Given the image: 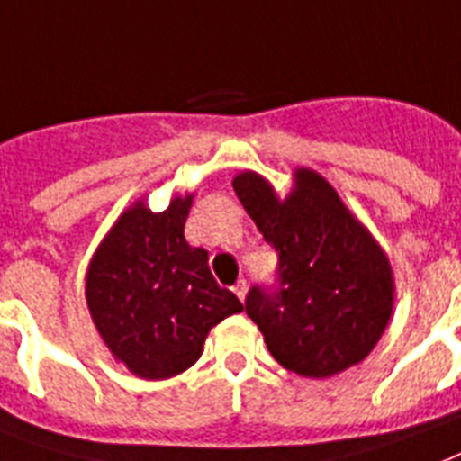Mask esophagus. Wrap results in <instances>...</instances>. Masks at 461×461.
Wrapping results in <instances>:
<instances>
[{
    "instance_id": "esophagus-1",
    "label": "esophagus",
    "mask_w": 461,
    "mask_h": 461,
    "mask_svg": "<svg viewBox=\"0 0 461 461\" xmlns=\"http://www.w3.org/2000/svg\"><path fill=\"white\" fill-rule=\"evenodd\" d=\"M246 289H249V286H246V282H243V279H239V282L231 286V291L239 295V301H243V298H246Z\"/></svg>"
}]
</instances>
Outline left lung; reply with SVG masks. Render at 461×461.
I'll return each instance as SVG.
<instances>
[{
  "label": "left lung",
  "mask_w": 461,
  "mask_h": 461,
  "mask_svg": "<svg viewBox=\"0 0 461 461\" xmlns=\"http://www.w3.org/2000/svg\"><path fill=\"white\" fill-rule=\"evenodd\" d=\"M234 192L279 258L276 282L246 295L272 357L310 379L365 360L393 310L391 265L379 243L312 170L295 172L284 201L256 172L234 177Z\"/></svg>",
  "instance_id": "8db88e82"
}]
</instances>
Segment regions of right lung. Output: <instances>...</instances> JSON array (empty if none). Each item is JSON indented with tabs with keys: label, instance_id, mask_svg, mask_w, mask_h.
<instances>
[{
	"label": "right lung",
	"instance_id": "right-lung-1",
	"mask_svg": "<svg viewBox=\"0 0 461 461\" xmlns=\"http://www.w3.org/2000/svg\"><path fill=\"white\" fill-rule=\"evenodd\" d=\"M192 196L163 212L137 203L101 241L87 272V305L115 360L141 379H170L203 353V340L243 305L222 289L208 253L185 239Z\"/></svg>",
	"mask_w": 461,
	"mask_h": 461
}]
</instances>
